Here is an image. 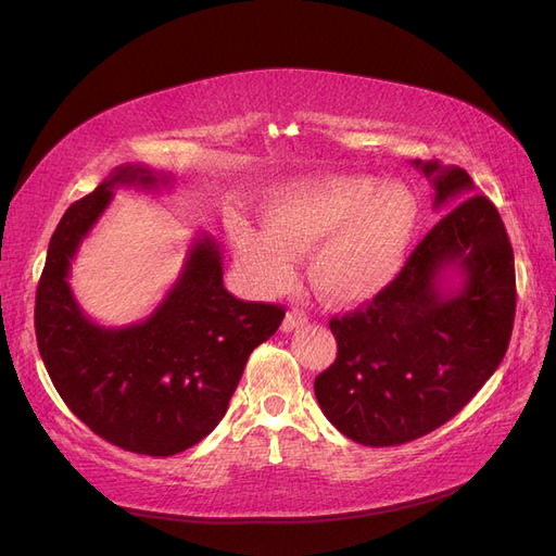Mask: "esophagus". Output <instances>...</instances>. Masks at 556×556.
Returning a JSON list of instances; mask_svg holds the SVG:
<instances>
[{
  "label": "esophagus",
  "mask_w": 556,
  "mask_h": 556,
  "mask_svg": "<svg viewBox=\"0 0 556 556\" xmlns=\"http://www.w3.org/2000/svg\"><path fill=\"white\" fill-rule=\"evenodd\" d=\"M308 323V317H306V313H301V311H288V315H285V319H282V331H294V329H299V327H304Z\"/></svg>",
  "instance_id": "1"
}]
</instances>
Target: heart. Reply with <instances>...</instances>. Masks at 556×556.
Listing matches in <instances>:
<instances>
[{"label": "heart", "mask_w": 556, "mask_h": 556, "mask_svg": "<svg viewBox=\"0 0 556 556\" xmlns=\"http://www.w3.org/2000/svg\"><path fill=\"white\" fill-rule=\"evenodd\" d=\"M264 227L233 215V252L260 290L292 278L296 252H311L308 276L331 304H357L378 294L406 257L419 206L399 180L357 174H319L268 192Z\"/></svg>", "instance_id": "b5f03b06"}]
</instances>
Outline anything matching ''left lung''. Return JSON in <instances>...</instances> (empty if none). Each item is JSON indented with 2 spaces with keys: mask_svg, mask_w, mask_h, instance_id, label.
Listing matches in <instances>:
<instances>
[{
  "mask_svg": "<svg viewBox=\"0 0 556 556\" xmlns=\"http://www.w3.org/2000/svg\"><path fill=\"white\" fill-rule=\"evenodd\" d=\"M452 206L399 276L355 313L331 317L336 362L315 378L329 422L350 441L390 447L445 425L506 357L515 323V257L496 206L459 166L413 162ZM447 270L463 280L445 291Z\"/></svg>",
  "mask_w": 556,
  "mask_h": 556,
  "instance_id": "8db88e82",
  "label": "left lung"
}]
</instances>
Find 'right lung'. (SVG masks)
Segmentation results:
<instances>
[{"mask_svg":"<svg viewBox=\"0 0 556 556\" xmlns=\"http://www.w3.org/2000/svg\"><path fill=\"white\" fill-rule=\"evenodd\" d=\"M172 176L117 166L66 208L50 239L37 288L35 327L46 371L70 410L104 441L150 457L197 445L225 417L250 352L280 327L285 308L252 304L223 285V252L201 233L174 288L143 323L102 327L70 288L80 241L109 208L113 190L157 192Z\"/></svg>","mask_w":556,"mask_h":556,"instance_id":"right-lung-1","label":"right lung"}]
</instances>
